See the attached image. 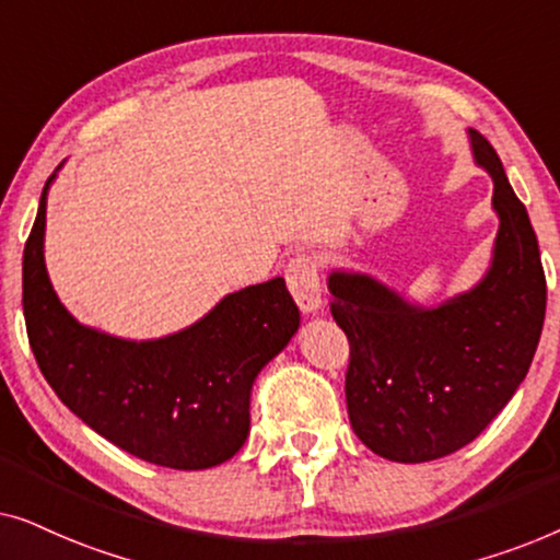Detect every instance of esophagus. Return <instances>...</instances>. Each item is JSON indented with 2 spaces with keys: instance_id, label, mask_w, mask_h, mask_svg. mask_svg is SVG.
Listing matches in <instances>:
<instances>
[{
  "instance_id": "obj_1",
  "label": "esophagus",
  "mask_w": 560,
  "mask_h": 560,
  "mask_svg": "<svg viewBox=\"0 0 560 560\" xmlns=\"http://www.w3.org/2000/svg\"><path fill=\"white\" fill-rule=\"evenodd\" d=\"M285 280L290 293H293L298 308H301L305 316H313V313L320 311L324 305V295H320V280H318V262L311 255H295L288 262Z\"/></svg>"
}]
</instances>
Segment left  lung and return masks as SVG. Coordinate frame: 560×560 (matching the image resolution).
Returning a JSON list of instances; mask_svg holds the SVG:
<instances>
[{"label":"left lung","instance_id":"obj_1","mask_svg":"<svg viewBox=\"0 0 560 560\" xmlns=\"http://www.w3.org/2000/svg\"><path fill=\"white\" fill-rule=\"evenodd\" d=\"M466 137L500 221L485 275L433 305L370 272L336 267L326 280L351 347V428L387 462H433L471 443L517 393L540 341L546 275L530 217L492 144L477 129Z\"/></svg>","mask_w":560,"mask_h":560}]
</instances>
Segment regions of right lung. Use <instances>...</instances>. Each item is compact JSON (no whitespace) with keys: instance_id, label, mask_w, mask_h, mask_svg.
Returning <instances> with one entry per match:
<instances>
[{"instance_id":"1","label":"right lung","mask_w":560,"mask_h":560,"mask_svg":"<svg viewBox=\"0 0 560 560\" xmlns=\"http://www.w3.org/2000/svg\"><path fill=\"white\" fill-rule=\"evenodd\" d=\"M63 163L45 183L22 255V311L43 377L83 423L142 462L183 471L229 462L249 435L259 372L301 326L285 280L229 293L196 324L160 339L81 324L45 267L48 194Z\"/></svg>"}]
</instances>
